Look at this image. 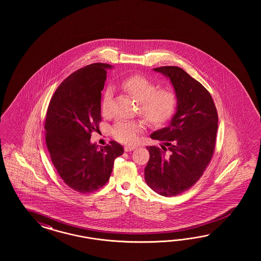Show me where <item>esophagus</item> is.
Returning a JSON list of instances; mask_svg holds the SVG:
<instances>
[{"label":"esophagus","mask_w":261,"mask_h":261,"mask_svg":"<svg viewBox=\"0 0 261 261\" xmlns=\"http://www.w3.org/2000/svg\"><path fill=\"white\" fill-rule=\"evenodd\" d=\"M134 149H136V146H134V145H126V146H124V150L126 151V152L133 151Z\"/></svg>","instance_id":"1"}]
</instances>
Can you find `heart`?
I'll return each instance as SVG.
<instances>
[{"label": "heart", "instance_id": "b5f03b06", "mask_svg": "<svg viewBox=\"0 0 261 261\" xmlns=\"http://www.w3.org/2000/svg\"><path fill=\"white\" fill-rule=\"evenodd\" d=\"M120 88L137 100L138 112L150 125H162L171 119L178 104V96L172 88L159 87L143 74H131L119 81ZM112 89L107 88L103 95L101 109L104 114L110 112ZM142 125L137 121L119 119L113 127L112 134L120 142L132 143L136 141Z\"/></svg>", "mask_w": 261, "mask_h": 261}]
</instances>
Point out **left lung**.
<instances>
[{"label": "left lung", "mask_w": 261, "mask_h": 261, "mask_svg": "<svg viewBox=\"0 0 261 261\" xmlns=\"http://www.w3.org/2000/svg\"><path fill=\"white\" fill-rule=\"evenodd\" d=\"M170 79L178 96L177 111L170 124L150 135L163 142L161 148L147 146L150 158L144 168L145 182L166 197L190 189L214 155L218 115L208 91L182 68H155Z\"/></svg>", "instance_id": "left-lung-1"}]
</instances>
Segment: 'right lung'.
<instances>
[{
	"mask_svg": "<svg viewBox=\"0 0 261 261\" xmlns=\"http://www.w3.org/2000/svg\"><path fill=\"white\" fill-rule=\"evenodd\" d=\"M109 64L94 63L72 72L56 89L45 120L46 144L64 182L80 193L102 188L123 147L90 142L101 121L100 99Z\"/></svg>",
	"mask_w": 261,
	"mask_h": 261,
	"instance_id": "right-lung-1",
	"label": "right lung"
}]
</instances>
